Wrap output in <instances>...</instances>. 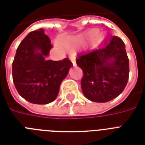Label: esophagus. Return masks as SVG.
Masks as SVG:
<instances>
[{
  "instance_id": "obj_1",
  "label": "esophagus",
  "mask_w": 145,
  "mask_h": 145,
  "mask_svg": "<svg viewBox=\"0 0 145 145\" xmlns=\"http://www.w3.org/2000/svg\"><path fill=\"white\" fill-rule=\"evenodd\" d=\"M69 58H70L71 61H72L73 65H74V66H76V61H75V58H74V57L70 56V57H69Z\"/></svg>"
}]
</instances>
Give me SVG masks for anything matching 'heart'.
I'll return each instance as SVG.
<instances>
[{
    "label": "heart",
    "instance_id": "b5f03b06",
    "mask_svg": "<svg viewBox=\"0 0 145 145\" xmlns=\"http://www.w3.org/2000/svg\"><path fill=\"white\" fill-rule=\"evenodd\" d=\"M83 38L81 37H76V38H69L63 42V44L66 47H74L83 43ZM56 46L59 47V44H56Z\"/></svg>",
    "mask_w": 145,
    "mask_h": 145
}]
</instances>
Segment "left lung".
<instances>
[{
  "instance_id": "8db88e82",
  "label": "left lung",
  "mask_w": 145,
  "mask_h": 145,
  "mask_svg": "<svg viewBox=\"0 0 145 145\" xmlns=\"http://www.w3.org/2000/svg\"><path fill=\"white\" fill-rule=\"evenodd\" d=\"M77 65L84 72L81 88L86 99L107 102L122 93L129 74L125 44L113 36L99 48L78 55Z\"/></svg>"
}]
</instances>
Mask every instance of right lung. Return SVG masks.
Returning <instances> with one entry per match:
<instances>
[{
  "label": "right lung",
  "mask_w": 145,
  "mask_h": 145,
  "mask_svg": "<svg viewBox=\"0 0 145 145\" xmlns=\"http://www.w3.org/2000/svg\"><path fill=\"white\" fill-rule=\"evenodd\" d=\"M51 48L50 38L41 28L29 33L16 50L12 80L19 95L31 103L46 105L54 101L73 65L68 58L61 61L46 59Z\"/></svg>",
  "instance_id": "right-lung-1"
}]
</instances>
